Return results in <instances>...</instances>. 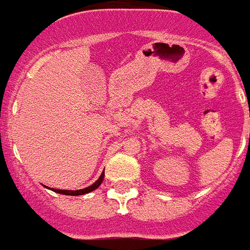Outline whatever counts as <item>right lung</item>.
Returning a JSON list of instances; mask_svg holds the SVG:
<instances>
[{
	"label": "right lung",
	"instance_id": "obj_1",
	"mask_svg": "<svg viewBox=\"0 0 250 250\" xmlns=\"http://www.w3.org/2000/svg\"><path fill=\"white\" fill-rule=\"evenodd\" d=\"M103 177H104V172L102 173L99 179H98L97 182L91 184V186L86 187V188H83V189H77V191H67V189H55V188H51V191L57 192V193H62V195H67V196H79V195H86L88 192H92L97 189L98 187L101 186L102 182H103Z\"/></svg>",
	"mask_w": 250,
	"mask_h": 250
}]
</instances>
